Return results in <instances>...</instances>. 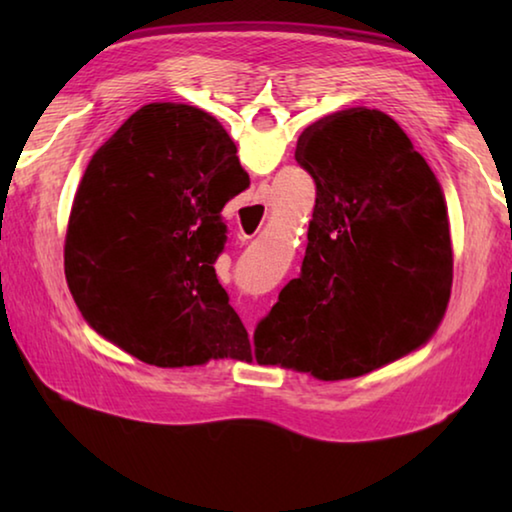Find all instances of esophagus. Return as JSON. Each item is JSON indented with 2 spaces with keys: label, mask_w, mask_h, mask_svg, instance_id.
Returning <instances> with one entry per match:
<instances>
[{
  "label": "esophagus",
  "mask_w": 512,
  "mask_h": 512,
  "mask_svg": "<svg viewBox=\"0 0 512 512\" xmlns=\"http://www.w3.org/2000/svg\"><path fill=\"white\" fill-rule=\"evenodd\" d=\"M253 207L257 210V207H264V210H268V189L266 187H262V189H257V194H255V201H253ZM241 235H244V239H248L250 235H246V230L241 228Z\"/></svg>",
  "instance_id": "obj_1"
}]
</instances>
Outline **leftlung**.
<instances>
[{"mask_svg":"<svg viewBox=\"0 0 512 512\" xmlns=\"http://www.w3.org/2000/svg\"><path fill=\"white\" fill-rule=\"evenodd\" d=\"M316 183L300 275L255 327V361L339 381L431 339L452 291L447 203L395 119L348 108L298 137Z\"/></svg>","mask_w":512,"mask_h":512,"instance_id":"left-lung-1","label":"left lung"}]
</instances>
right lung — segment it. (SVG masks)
I'll return each mask as SVG.
<instances>
[{
	"instance_id": "right-lung-1",
	"label": "right lung",
	"mask_w": 512,
	"mask_h": 512,
	"mask_svg": "<svg viewBox=\"0 0 512 512\" xmlns=\"http://www.w3.org/2000/svg\"><path fill=\"white\" fill-rule=\"evenodd\" d=\"M246 185L212 115L185 103L133 112L92 155L67 223L65 277L92 329L160 368L253 359L214 271L221 210Z\"/></svg>"
}]
</instances>
